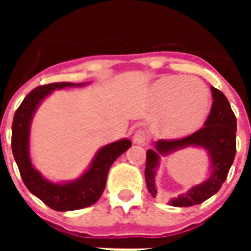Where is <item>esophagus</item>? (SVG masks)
<instances>
[{
    "label": "esophagus",
    "mask_w": 251,
    "mask_h": 251,
    "mask_svg": "<svg viewBox=\"0 0 251 251\" xmlns=\"http://www.w3.org/2000/svg\"><path fill=\"white\" fill-rule=\"evenodd\" d=\"M147 139H148L147 133H146L143 129H138L136 133H134V136H133V141H134L136 145H146Z\"/></svg>",
    "instance_id": "esophagus-1"
}]
</instances>
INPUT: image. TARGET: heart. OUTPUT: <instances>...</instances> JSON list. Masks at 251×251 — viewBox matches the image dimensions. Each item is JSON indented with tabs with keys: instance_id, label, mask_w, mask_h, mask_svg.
<instances>
[{
	"instance_id": "heart-1",
	"label": "heart",
	"mask_w": 251,
	"mask_h": 251,
	"mask_svg": "<svg viewBox=\"0 0 251 251\" xmlns=\"http://www.w3.org/2000/svg\"><path fill=\"white\" fill-rule=\"evenodd\" d=\"M157 109L156 127L171 138L187 136L202 126L210 109V95L202 81L165 77L153 88Z\"/></svg>"
}]
</instances>
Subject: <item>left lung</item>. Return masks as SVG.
<instances>
[{
	"label": "left lung",
	"instance_id": "left-lung-1",
	"mask_svg": "<svg viewBox=\"0 0 251 251\" xmlns=\"http://www.w3.org/2000/svg\"><path fill=\"white\" fill-rule=\"evenodd\" d=\"M212 106L205 127L191 136L175 141H157L154 150L147 151L146 162V183L150 194L157 196V170L162 156H168L176 151L187 147H201L208 153L210 174L200 185L191 187L185 194L171 199L168 205L176 207H188L199 205L214 196L225 182L229 170L236 153V117L230 106L229 100L219 89L211 86Z\"/></svg>",
	"mask_w": 251,
	"mask_h": 251
}]
</instances>
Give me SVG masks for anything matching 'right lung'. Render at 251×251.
<instances>
[{
    "label": "right lung",
    "mask_w": 251,
    "mask_h": 251,
    "mask_svg": "<svg viewBox=\"0 0 251 251\" xmlns=\"http://www.w3.org/2000/svg\"><path fill=\"white\" fill-rule=\"evenodd\" d=\"M83 85L85 83H52L37 86L26 95L13 117L11 147L22 181L31 194L56 211L79 210L97 202L105 188L110 166L132 146L128 138L104 146L97 152L89 168L79 178L69 182H51L34 167L30 158V128L35 112L54 90Z\"/></svg>",
    "instance_id": "obj_1"
}]
</instances>
